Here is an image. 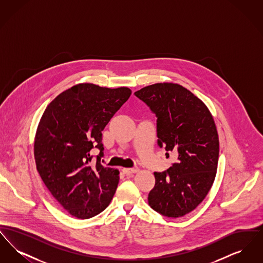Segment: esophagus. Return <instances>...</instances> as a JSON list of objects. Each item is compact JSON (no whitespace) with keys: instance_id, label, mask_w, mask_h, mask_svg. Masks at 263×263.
Returning a JSON list of instances; mask_svg holds the SVG:
<instances>
[{"instance_id":"obj_1","label":"esophagus","mask_w":263,"mask_h":263,"mask_svg":"<svg viewBox=\"0 0 263 263\" xmlns=\"http://www.w3.org/2000/svg\"><path fill=\"white\" fill-rule=\"evenodd\" d=\"M122 172H123L126 175H131L138 173L139 170H138V168H123Z\"/></svg>"}]
</instances>
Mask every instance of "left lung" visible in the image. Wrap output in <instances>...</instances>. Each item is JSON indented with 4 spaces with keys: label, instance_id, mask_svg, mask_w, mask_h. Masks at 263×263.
<instances>
[{
    "label": "left lung",
    "instance_id": "1",
    "mask_svg": "<svg viewBox=\"0 0 263 263\" xmlns=\"http://www.w3.org/2000/svg\"><path fill=\"white\" fill-rule=\"evenodd\" d=\"M134 95L157 116L158 144L177 158L166 172L155 173L152 209L170 218L193 211L210 191L218 167L219 137L212 114L187 88L158 83Z\"/></svg>",
    "mask_w": 263,
    "mask_h": 263
}]
</instances>
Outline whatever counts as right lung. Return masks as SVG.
<instances>
[{
	"mask_svg": "<svg viewBox=\"0 0 263 263\" xmlns=\"http://www.w3.org/2000/svg\"><path fill=\"white\" fill-rule=\"evenodd\" d=\"M126 87L109 88L82 83L47 105L34 139L39 175L52 196L70 215L88 219L112 200L119 172L100 164L101 131L131 96ZM99 148L96 165L90 150Z\"/></svg>",
	"mask_w": 263,
	"mask_h": 263,
	"instance_id": "right-lung-1",
	"label": "right lung"
}]
</instances>
